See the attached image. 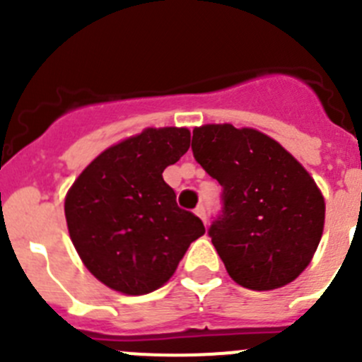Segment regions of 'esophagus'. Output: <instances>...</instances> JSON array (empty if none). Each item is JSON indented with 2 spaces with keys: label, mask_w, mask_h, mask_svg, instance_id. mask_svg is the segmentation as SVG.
Listing matches in <instances>:
<instances>
[{
  "label": "esophagus",
  "mask_w": 362,
  "mask_h": 362,
  "mask_svg": "<svg viewBox=\"0 0 362 362\" xmlns=\"http://www.w3.org/2000/svg\"><path fill=\"white\" fill-rule=\"evenodd\" d=\"M196 215H198V217L202 218L204 224H206V210H204V206H198V208H196Z\"/></svg>",
  "instance_id": "1"
}]
</instances>
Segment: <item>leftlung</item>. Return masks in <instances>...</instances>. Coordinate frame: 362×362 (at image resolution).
Wrapping results in <instances>:
<instances>
[{
	"label": "left lung",
	"mask_w": 362,
	"mask_h": 362,
	"mask_svg": "<svg viewBox=\"0 0 362 362\" xmlns=\"http://www.w3.org/2000/svg\"><path fill=\"white\" fill-rule=\"evenodd\" d=\"M192 154L222 185L208 235L229 276L252 291L298 279L322 238L326 203L308 171L279 141L250 127L206 124Z\"/></svg>",
	"instance_id": "obj_1"
}]
</instances>
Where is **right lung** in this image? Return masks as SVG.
Instances as JSON below:
<instances>
[{"label": "right lung", "mask_w": 362, "mask_h": 362, "mask_svg": "<svg viewBox=\"0 0 362 362\" xmlns=\"http://www.w3.org/2000/svg\"><path fill=\"white\" fill-rule=\"evenodd\" d=\"M191 147L187 127H147L101 152L69 187L64 215L73 245L100 282L140 296L171 279L202 218L182 210L163 171Z\"/></svg>", "instance_id": "1"}]
</instances>
